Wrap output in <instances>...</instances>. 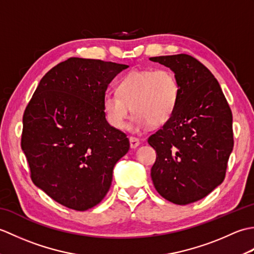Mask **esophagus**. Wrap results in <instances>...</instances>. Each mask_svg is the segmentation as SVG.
<instances>
[{
  "label": "esophagus",
  "instance_id": "1",
  "mask_svg": "<svg viewBox=\"0 0 254 254\" xmlns=\"http://www.w3.org/2000/svg\"><path fill=\"white\" fill-rule=\"evenodd\" d=\"M138 145H139V139L136 138V137L130 136V146H131V148H136Z\"/></svg>",
  "mask_w": 254,
  "mask_h": 254
}]
</instances>
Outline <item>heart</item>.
I'll use <instances>...</instances> for the list:
<instances>
[{"instance_id": "b5f03b06", "label": "heart", "mask_w": 254, "mask_h": 254, "mask_svg": "<svg viewBox=\"0 0 254 254\" xmlns=\"http://www.w3.org/2000/svg\"><path fill=\"white\" fill-rule=\"evenodd\" d=\"M180 87L169 69H133L119 80L117 94L107 93L102 108L108 123L117 130L127 126L131 109L135 116L131 128L138 131L168 122L179 104Z\"/></svg>"}]
</instances>
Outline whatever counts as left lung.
I'll return each instance as SVG.
<instances>
[{"mask_svg":"<svg viewBox=\"0 0 254 254\" xmlns=\"http://www.w3.org/2000/svg\"><path fill=\"white\" fill-rule=\"evenodd\" d=\"M169 67L180 87L170 120L147 139L156 150L154 187L178 205L196 202L225 179L234 147L233 113L214 75L189 55L149 58Z\"/></svg>","mask_w":254,"mask_h":254,"instance_id":"1","label":"left lung"}]
</instances>
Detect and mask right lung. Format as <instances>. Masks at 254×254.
I'll return each mask as SVG.
<instances>
[{
    "mask_svg": "<svg viewBox=\"0 0 254 254\" xmlns=\"http://www.w3.org/2000/svg\"><path fill=\"white\" fill-rule=\"evenodd\" d=\"M127 67L69 58L41 78L26 107L20 145L31 180L63 206L86 210L99 204L113 167L130 148L102 108L108 85Z\"/></svg>",
    "mask_w": 254,
    "mask_h": 254,
    "instance_id": "1",
    "label": "right lung"
}]
</instances>
